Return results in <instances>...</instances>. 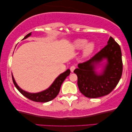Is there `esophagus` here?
Returning a JSON list of instances; mask_svg holds the SVG:
<instances>
[{
	"instance_id": "obj_1",
	"label": "esophagus",
	"mask_w": 132,
	"mask_h": 132,
	"mask_svg": "<svg viewBox=\"0 0 132 132\" xmlns=\"http://www.w3.org/2000/svg\"><path fill=\"white\" fill-rule=\"evenodd\" d=\"M75 68H76L75 66H74V65L71 66V67H70V70H71V71L72 72V73H73V72L74 71V70H75Z\"/></svg>"
}]
</instances>
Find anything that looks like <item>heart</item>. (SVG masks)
I'll return each instance as SVG.
<instances>
[{
	"label": "heart",
	"instance_id": "b5f03b06",
	"mask_svg": "<svg viewBox=\"0 0 132 132\" xmlns=\"http://www.w3.org/2000/svg\"><path fill=\"white\" fill-rule=\"evenodd\" d=\"M73 47L76 50H80L84 48L83 56L86 57L93 53L95 47V44L93 42L87 43L86 39H77L74 41Z\"/></svg>",
	"mask_w": 132,
	"mask_h": 132
}]
</instances>
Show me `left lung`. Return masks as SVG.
<instances>
[{"mask_svg": "<svg viewBox=\"0 0 132 132\" xmlns=\"http://www.w3.org/2000/svg\"><path fill=\"white\" fill-rule=\"evenodd\" d=\"M100 66L102 70L97 72ZM122 72L121 50L111 37L103 49L89 60L78 64V68L74 71L77 76L80 93L93 98L109 94L118 84Z\"/></svg>", "mask_w": 132, "mask_h": 132, "instance_id": "8db88e82", "label": "left lung"}]
</instances>
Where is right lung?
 <instances>
[{"label":"right lung","instance_id":"add662e5","mask_svg":"<svg viewBox=\"0 0 132 132\" xmlns=\"http://www.w3.org/2000/svg\"><path fill=\"white\" fill-rule=\"evenodd\" d=\"M30 35H31V32L25 36L24 38L23 39H26L27 38L29 37ZM70 74V69L67 70L61 73V75H59L55 79L54 82L52 83L51 85H50L47 89H45L43 91L39 92V93H29V92H27L26 91H24V90L21 89V88H20V86L18 85L17 83H16L12 75V77L14 85L15 86L16 88L19 90V91L21 94H23L24 97H26V98L30 99V100H31L32 101H34V102L45 103L52 100L57 96V95L59 93V91H60L61 85H62L65 79H66V77H67L68 76H69Z\"/></svg>","mask_w":132,"mask_h":132}]
</instances>
